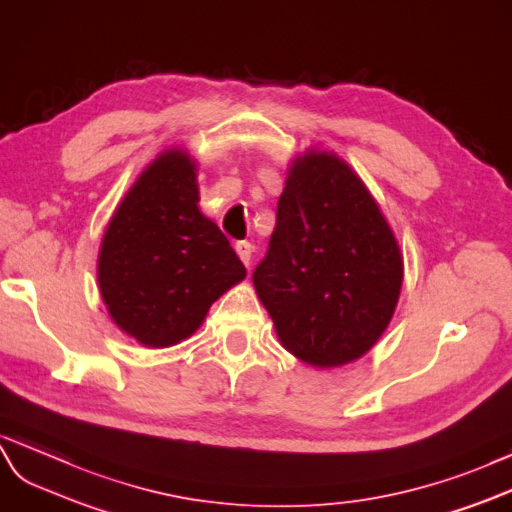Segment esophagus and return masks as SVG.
Wrapping results in <instances>:
<instances>
[{
    "instance_id": "34e87169",
    "label": "esophagus",
    "mask_w": 512,
    "mask_h": 512,
    "mask_svg": "<svg viewBox=\"0 0 512 512\" xmlns=\"http://www.w3.org/2000/svg\"><path fill=\"white\" fill-rule=\"evenodd\" d=\"M235 253L242 259L244 266H251V255H253V244L251 242H235Z\"/></svg>"
}]
</instances>
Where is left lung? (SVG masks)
<instances>
[{
    "mask_svg": "<svg viewBox=\"0 0 512 512\" xmlns=\"http://www.w3.org/2000/svg\"><path fill=\"white\" fill-rule=\"evenodd\" d=\"M402 274L400 246L355 170L326 151L296 157L253 272L283 348L313 368L363 357L396 311Z\"/></svg>",
    "mask_w": 512,
    "mask_h": 512,
    "instance_id": "left-lung-1",
    "label": "left lung"
}]
</instances>
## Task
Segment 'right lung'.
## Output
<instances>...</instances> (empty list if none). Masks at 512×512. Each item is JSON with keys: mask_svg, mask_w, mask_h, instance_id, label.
<instances>
[{"mask_svg": "<svg viewBox=\"0 0 512 512\" xmlns=\"http://www.w3.org/2000/svg\"><path fill=\"white\" fill-rule=\"evenodd\" d=\"M194 160L164 151L142 170L106 229L97 261L103 303L147 348L175 346L246 268L199 209Z\"/></svg>", "mask_w": 512, "mask_h": 512, "instance_id": "obj_1", "label": "right lung"}]
</instances>
